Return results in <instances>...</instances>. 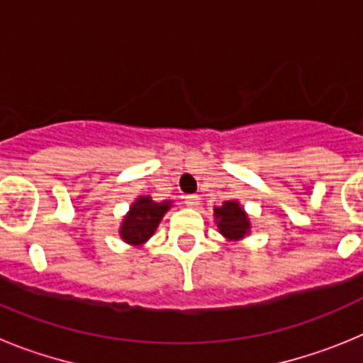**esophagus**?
Returning <instances> with one entry per match:
<instances>
[{"mask_svg":"<svg viewBox=\"0 0 363 363\" xmlns=\"http://www.w3.org/2000/svg\"><path fill=\"white\" fill-rule=\"evenodd\" d=\"M185 203H187L189 207H198V205H200V196H198V194H187V196H185Z\"/></svg>","mask_w":363,"mask_h":363,"instance_id":"obj_1","label":"esophagus"}]
</instances>
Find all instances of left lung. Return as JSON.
I'll use <instances>...</instances> for the list:
<instances>
[{
    "label": "left lung",
    "instance_id": "obj_1",
    "mask_svg": "<svg viewBox=\"0 0 363 363\" xmlns=\"http://www.w3.org/2000/svg\"><path fill=\"white\" fill-rule=\"evenodd\" d=\"M214 218L218 220V229L229 240L243 238L249 230V220L243 209L236 201H225L221 207L214 209Z\"/></svg>",
    "mask_w": 363,
    "mask_h": 363
}]
</instances>
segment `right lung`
<instances>
[{"label":"right lung","mask_w":363,"mask_h":363,"mask_svg":"<svg viewBox=\"0 0 363 363\" xmlns=\"http://www.w3.org/2000/svg\"><path fill=\"white\" fill-rule=\"evenodd\" d=\"M169 207H171V201L156 203L149 196L138 198L133 207H130L129 214L125 216L123 223H121V238L125 242L133 243V245H140V243L147 242L154 234L160 220H162Z\"/></svg>","instance_id":"1"}]
</instances>
